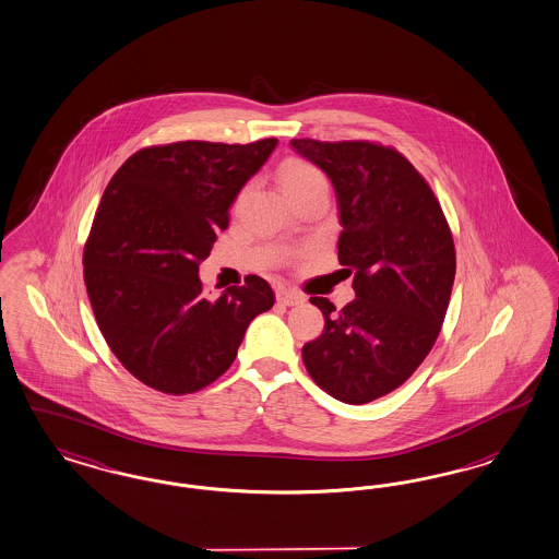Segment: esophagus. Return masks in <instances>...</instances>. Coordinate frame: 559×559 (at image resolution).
Wrapping results in <instances>:
<instances>
[{"label":"esophagus","mask_w":559,"mask_h":559,"mask_svg":"<svg viewBox=\"0 0 559 559\" xmlns=\"http://www.w3.org/2000/svg\"><path fill=\"white\" fill-rule=\"evenodd\" d=\"M276 301L281 304V306H299V304H304V295L301 293H297V290L290 289H278L276 290Z\"/></svg>","instance_id":"esophagus-1"}]
</instances>
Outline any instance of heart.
<instances>
[{"label":"heart","mask_w":559,"mask_h":559,"mask_svg":"<svg viewBox=\"0 0 559 559\" xmlns=\"http://www.w3.org/2000/svg\"><path fill=\"white\" fill-rule=\"evenodd\" d=\"M281 183L290 195L316 186H326V177L318 167L309 165L306 160H289L281 169Z\"/></svg>","instance_id":"obj_1"}]
</instances>
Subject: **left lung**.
I'll use <instances>...</instances> for the list:
<instances>
[{
  "instance_id": "left-lung-1",
  "label": "left lung",
  "mask_w": 559,
  "mask_h": 559,
  "mask_svg": "<svg viewBox=\"0 0 559 559\" xmlns=\"http://www.w3.org/2000/svg\"><path fill=\"white\" fill-rule=\"evenodd\" d=\"M330 177L343 233L338 262L355 299L341 311L326 297L324 332L301 357L316 384L347 405H366L405 384L433 347L456 274L442 206L403 154L366 140H290Z\"/></svg>"
}]
</instances>
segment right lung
Returning <instances> with one entry per match:
<instances>
[{"label": "right lung", "mask_w": 559, "mask_h": 559, "mask_svg": "<svg viewBox=\"0 0 559 559\" xmlns=\"http://www.w3.org/2000/svg\"><path fill=\"white\" fill-rule=\"evenodd\" d=\"M276 144L148 146L111 177L84 246V283L98 330L142 384L175 396L212 384L231 367L251 320L274 306L255 274L209 299L198 269Z\"/></svg>", "instance_id": "add662e5"}]
</instances>
